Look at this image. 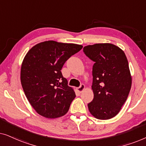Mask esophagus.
<instances>
[{
	"mask_svg": "<svg viewBox=\"0 0 146 146\" xmlns=\"http://www.w3.org/2000/svg\"><path fill=\"white\" fill-rule=\"evenodd\" d=\"M85 89V86L84 84H81L80 86L77 88V90L80 93H82L84 91V90Z\"/></svg>",
	"mask_w": 146,
	"mask_h": 146,
	"instance_id": "esophagus-1",
	"label": "esophagus"
}]
</instances>
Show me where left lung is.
I'll return each mask as SVG.
<instances>
[{
  "label": "left lung",
  "mask_w": 146,
  "mask_h": 146,
  "mask_svg": "<svg viewBox=\"0 0 146 146\" xmlns=\"http://www.w3.org/2000/svg\"><path fill=\"white\" fill-rule=\"evenodd\" d=\"M83 51L94 62L92 86L94 99L88 104L90 112L99 119L112 118L126 101L131 86L124 52L110 43L86 46Z\"/></svg>",
  "instance_id": "8db88e82"
}]
</instances>
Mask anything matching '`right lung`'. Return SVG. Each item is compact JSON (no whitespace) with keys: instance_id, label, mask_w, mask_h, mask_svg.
Segmentation results:
<instances>
[{"instance_id":"1","label":"right lung","mask_w":146,"mask_h":146,"mask_svg":"<svg viewBox=\"0 0 146 146\" xmlns=\"http://www.w3.org/2000/svg\"><path fill=\"white\" fill-rule=\"evenodd\" d=\"M82 47L48 40L34 46L24 58L22 86L29 103L42 116L57 118L68 111L76 94L60 70L66 61Z\"/></svg>"}]
</instances>
